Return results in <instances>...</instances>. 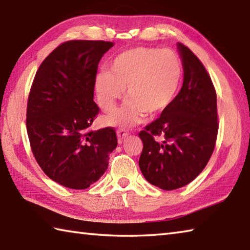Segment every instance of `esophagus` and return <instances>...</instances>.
Instances as JSON below:
<instances>
[{
    "instance_id": "obj_1",
    "label": "esophagus",
    "mask_w": 250,
    "mask_h": 250,
    "mask_svg": "<svg viewBox=\"0 0 250 250\" xmlns=\"http://www.w3.org/2000/svg\"><path fill=\"white\" fill-rule=\"evenodd\" d=\"M129 132L125 131V129H119L118 131H117V136H118V143H122V141H124V139H125L126 136H128Z\"/></svg>"
}]
</instances>
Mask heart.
<instances>
[{
	"label": "heart",
	"mask_w": 250,
	"mask_h": 250,
	"mask_svg": "<svg viewBox=\"0 0 250 250\" xmlns=\"http://www.w3.org/2000/svg\"><path fill=\"white\" fill-rule=\"evenodd\" d=\"M182 62L171 50L136 47L119 54L111 62L109 72L99 73L95 89L99 104L105 111L115 108L125 90L129 102L106 118L112 125L138 124L145 114L156 117L168 109L177 95Z\"/></svg>",
	"instance_id": "obj_1"
}]
</instances>
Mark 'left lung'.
<instances>
[{"label":"left lung","mask_w":250,"mask_h":250,"mask_svg":"<svg viewBox=\"0 0 250 250\" xmlns=\"http://www.w3.org/2000/svg\"><path fill=\"white\" fill-rule=\"evenodd\" d=\"M183 85L168 109L142 130L140 169L150 184L172 190L192 182L216 146L217 93L209 73L188 46L178 43Z\"/></svg>","instance_id":"1"}]
</instances>
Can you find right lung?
I'll return each mask as SVG.
<instances>
[{
	"label": "right lung",
	"instance_id": "right-lung-1",
	"mask_svg": "<svg viewBox=\"0 0 250 250\" xmlns=\"http://www.w3.org/2000/svg\"><path fill=\"white\" fill-rule=\"evenodd\" d=\"M112 42L62 43L39 67L27 103L32 154L48 178L72 189L87 188L108 167L117 147L111 126L92 131L100 112L93 101L97 66Z\"/></svg>",
	"mask_w": 250,
	"mask_h": 250
}]
</instances>
